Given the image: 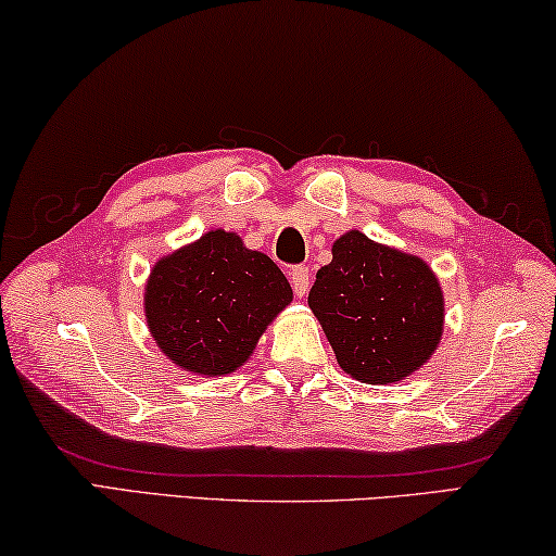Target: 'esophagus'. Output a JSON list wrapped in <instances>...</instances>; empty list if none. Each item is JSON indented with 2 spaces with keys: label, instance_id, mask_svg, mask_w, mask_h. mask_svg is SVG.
<instances>
[{
  "label": "esophagus",
  "instance_id": "obj_1",
  "mask_svg": "<svg viewBox=\"0 0 556 556\" xmlns=\"http://www.w3.org/2000/svg\"><path fill=\"white\" fill-rule=\"evenodd\" d=\"M290 283H293L295 293L303 298L307 290H311V268L307 266H295L290 270Z\"/></svg>",
  "mask_w": 556,
  "mask_h": 556
}]
</instances>
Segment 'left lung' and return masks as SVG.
Instances as JSON below:
<instances>
[{
  "label": "left lung",
  "mask_w": 556,
  "mask_h": 556,
  "mask_svg": "<svg viewBox=\"0 0 556 556\" xmlns=\"http://www.w3.org/2000/svg\"><path fill=\"white\" fill-rule=\"evenodd\" d=\"M307 305L340 367L364 384H391L429 362L443 332V290L426 261L362 231L332 243Z\"/></svg>",
  "instance_id": "left-lung-1"
}]
</instances>
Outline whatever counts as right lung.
Instances as JSON below:
<instances>
[{
	"instance_id": "add662e5",
	"label": "right lung",
	"mask_w": 556,
	"mask_h": 556,
	"mask_svg": "<svg viewBox=\"0 0 556 556\" xmlns=\"http://www.w3.org/2000/svg\"><path fill=\"white\" fill-rule=\"evenodd\" d=\"M290 300L288 278L266 253L214 229L154 263L144 317L157 348L179 369L222 377L251 357Z\"/></svg>"
}]
</instances>
